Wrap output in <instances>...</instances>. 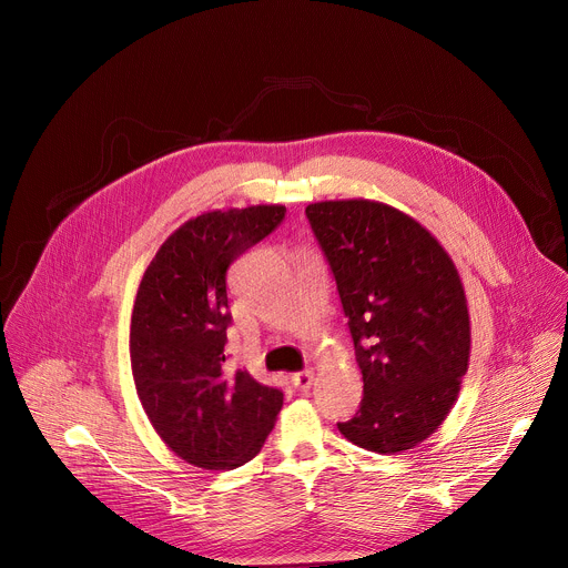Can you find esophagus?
<instances>
[{"instance_id":"34e87169","label":"esophagus","mask_w":568,"mask_h":568,"mask_svg":"<svg viewBox=\"0 0 568 568\" xmlns=\"http://www.w3.org/2000/svg\"><path fill=\"white\" fill-rule=\"evenodd\" d=\"M314 382V371H301V373H294L292 375V384L298 388V390H307Z\"/></svg>"}]
</instances>
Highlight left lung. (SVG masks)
Listing matches in <instances>:
<instances>
[{"instance_id":"left-lung-1","label":"left lung","mask_w":568,"mask_h":568,"mask_svg":"<svg viewBox=\"0 0 568 568\" xmlns=\"http://www.w3.org/2000/svg\"><path fill=\"white\" fill-rule=\"evenodd\" d=\"M337 281L364 379L348 423L353 445L397 454L447 418L469 362V312L440 242L412 215L373 200L307 204Z\"/></svg>"}]
</instances>
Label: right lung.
<instances>
[{"mask_svg": "<svg viewBox=\"0 0 568 568\" xmlns=\"http://www.w3.org/2000/svg\"><path fill=\"white\" fill-rule=\"evenodd\" d=\"M285 217L281 204L209 211L184 222L150 261L130 323L141 407L159 438L204 469L252 460L274 429L283 390L226 368V270Z\"/></svg>", "mask_w": 568, "mask_h": 568, "instance_id": "right-lung-1", "label": "right lung"}]
</instances>
